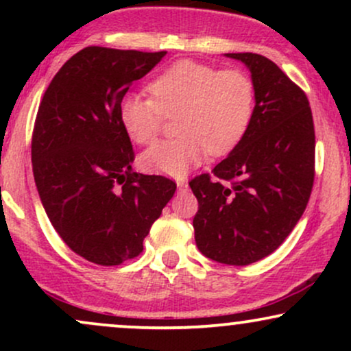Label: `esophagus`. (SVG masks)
Wrapping results in <instances>:
<instances>
[{
	"instance_id": "1",
	"label": "esophagus",
	"mask_w": 351,
	"mask_h": 351,
	"mask_svg": "<svg viewBox=\"0 0 351 351\" xmlns=\"http://www.w3.org/2000/svg\"><path fill=\"white\" fill-rule=\"evenodd\" d=\"M178 189H181V191H183V189H186L188 188V181L186 180H178Z\"/></svg>"
}]
</instances>
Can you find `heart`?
<instances>
[{
  "mask_svg": "<svg viewBox=\"0 0 351 351\" xmlns=\"http://www.w3.org/2000/svg\"><path fill=\"white\" fill-rule=\"evenodd\" d=\"M152 99L123 95L119 117L127 135L147 145L167 117L178 115L181 136L153 143L140 156L145 171L184 176L209 152L226 155L243 140L254 115L256 88L239 69L219 71L196 60H178L148 84Z\"/></svg>",
  "mask_w": 351,
  "mask_h": 351,
  "instance_id": "b5f03b06",
  "label": "heart"
}]
</instances>
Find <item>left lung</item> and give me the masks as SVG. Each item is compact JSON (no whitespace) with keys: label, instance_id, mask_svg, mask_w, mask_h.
<instances>
[{"label":"left lung","instance_id":"1","mask_svg":"<svg viewBox=\"0 0 351 351\" xmlns=\"http://www.w3.org/2000/svg\"><path fill=\"white\" fill-rule=\"evenodd\" d=\"M226 56L251 71L256 106L215 180L203 173L189 181L199 204L193 228L209 259L247 265L276 251L304 215L315 178V130L307 95L277 64L252 52Z\"/></svg>","mask_w":351,"mask_h":351}]
</instances>
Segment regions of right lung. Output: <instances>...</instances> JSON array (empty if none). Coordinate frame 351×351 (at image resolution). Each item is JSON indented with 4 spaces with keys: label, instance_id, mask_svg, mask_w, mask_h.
Returning a JSON list of instances; mask_svg holds the SVG:
<instances>
[{
    "label": "right lung",
    "instance_id": "obj_1",
    "mask_svg": "<svg viewBox=\"0 0 351 351\" xmlns=\"http://www.w3.org/2000/svg\"><path fill=\"white\" fill-rule=\"evenodd\" d=\"M167 51L88 46L60 67L36 115L31 160L51 224L75 254L119 265L143 251V239L173 198L176 183L132 170L130 136L119 104Z\"/></svg>",
    "mask_w": 351,
    "mask_h": 351
}]
</instances>
